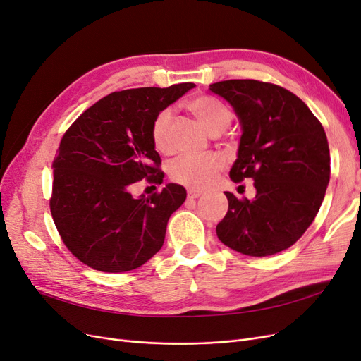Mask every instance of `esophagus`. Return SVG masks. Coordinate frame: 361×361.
Returning a JSON list of instances; mask_svg holds the SVG:
<instances>
[{
	"instance_id": "34e87169",
	"label": "esophagus",
	"mask_w": 361,
	"mask_h": 361,
	"mask_svg": "<svg viewBox=\"0 0 361 361\" xmlns=\"http://www.w3.org/2000/svg\"><path fill=\"white\" fill-rule=\"evenodd\" d=\"M202 195V191L197 190H188V199H199Z\"/></svg>"
}]
</instances>
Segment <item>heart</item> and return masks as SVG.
I'll use <instances>...</instances> for the list:
<instances>
[{"instance_id": "obj_1", "label": "heart", "mask_w": 361, "mask_h": 361, "mask_svg": "<svg viewBox=\"0 0 361 361\" xmlns=\"http://www.w3.org/2000/svg\"><path fill=\"white\" fill-rule=\"evenodd\" d=\"M188 108L200 120V123L207 129V133H211L212 135L223 133L233 118L232 111L220 101L214 99V97H195L188 104ZM171 116V110L167 108V110L161 111L157 116L154 125H152V140H154V145L161 154H169L173 149L169 130ZM223 166V159L214 154L203 157L185 155L171 164L170 176L174 182L185 185V187L202 190L209 187L215 180L216 174L220 173Z\"/></svg>"}]
</instances>
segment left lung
Here are the masks:
<instances>
[{
    "instance_id": "obj_1",
    "label": "left lung",
    "mask_w": 361,
    "mask_h": 361,
    "mask_svg": "<svg viewBox=\"0 0 361 361\" xmlns=\"http://www.w3.org/2000/svg\"><path fill=\"white\" fill-rule=\"evenodd\" d=\"M209 90L232 105L241 125L228 176L255 180V199L226 191L228 211L216 226L220 241L247 256H271L307 231L330 182L325 130L298 96L256 80L214 82Z\"/></svg>"
}]
</instances>
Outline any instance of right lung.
<instances>
[{
  "label": "right lung",
  "instance_id": "add662e5",
  "mask_svg": "<svg viewBox=\"0 0 361 361\" xmlns=\"http://www.w3.org/2000/svg\"><path fill=\"white\" fill-rule=\"evenodd\" d=\"M195 84L116 92L85 110L61 138L52 162L51 214L64 245L102 272L141 267L161 250L170 215L187 199L178 183L150 197L130 185L162 182L152 140L157 116Z\"/></svg>",
  "mask_w": 361,
  "mask_h": 361
}]
</instances>
